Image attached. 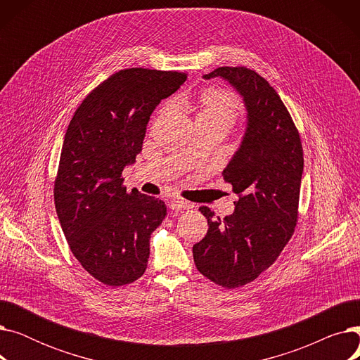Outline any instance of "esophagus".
<instances>
[{"instance_id":"1","label":"esophagus","mask_w":360,"mask_h":360,"mask_svg":"<svg viewBox=\"0 0 360 360\" xmlns=\"http://www.w3.org/2000/svg\"><path fill=\"white\" fill-rule=\"evenodd\" d=\"M191 207H193L191 202H188V201L181 200V198H174V200L169 201V209L176 210V212H179V210H188V209H191Z\"/></svg>"}]
</instances>
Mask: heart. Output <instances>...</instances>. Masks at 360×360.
Here are the masks:
<instances>
[{"label":"heart","mask_w":360,"mask_h":360,"mask_svg":"<svg viewBox=\"0 0 360 360\" xmlns=\"http://www.w3.org/2000/svg\"><path fill=\"white\" fill-rule=\"evenodd\" d=\"M239 113V103L231 93L220 89H207L200 94L197 120H217L232 125Z\"/></svg>","instance_id":"heart-1"}]
</instances>
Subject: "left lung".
<instances>
[{"label": "left lung", "instance_id": "8db88e82", "mask_svg": "<svg viewBox=\"0 0 360 360\" xmlns=\"http://www.w3.org/2000/svg\"><path fill=\"white\" fill-rule=\"evenodd\" d=\"M214 77L228 82L247 109L242 141L221 172L239 200L231 216L217 220L209 207H200L209 231L193 255L202 276L233 289L267 270L293 235L304 151L290 113L269 82L245 67L202 75Z\"/></svg>", "mask_w": 360, "mask_h": 360}]
</instances>
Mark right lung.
Wrapping results in <instances>:
<instances>
[{
    "instance_id": "right-lung-1",
    "label": "right lung",
    "mask_w": 360,
    "mask_h": 360,
    "mask_svg": "<svg viewBox=\"0 0 360 360\" xmlns=\"http://www.w3.org/2000/svg\"><path fill=\"white\" fill-rule=\"evenodd\" d=\"M186 80L178 71L129 68L94 89L67 128L53 198L71 252L108 286L141 277L150 235L163 221L162 200L127 191L121 178L136 162L156 106Z\"/></svg>"
}]
</instances>
